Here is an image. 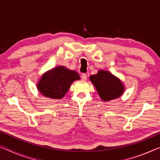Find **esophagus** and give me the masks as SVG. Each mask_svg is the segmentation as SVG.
<instances>
[{"label":"esophagus","instance_id":"esophagus-1","mask_svg":"<svg viewBox=\"0 0 160 160\" xmlns=\"http://www.w3.org/2000/svg\"><path fill=\"white\" fill-rule=\"evenodd\" d=\"M87 75L85 73H82L81 74V78H82V80H87Z\"/></svg>","mask_w":160,"mask_h":160}]
</instances>
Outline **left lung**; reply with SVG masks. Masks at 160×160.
Listing matches in <instances>:
<instances>
[{"instance_id": "left-lung-1", "label": "left lung", "mask_w": 160, "mask_h": 160, "mask_svg": "<svg viewBox=\"0 0 160 160\" xmlns=\"http://www.w3.org/2000/svg\"><path fill=\"white\" fill-rule=\"evenodd\" d=\"M99 97L104 101L118 98L123 92V85L117 78L106 70H101L96 75L90 77Z\"/></svg>"}]
</instances>
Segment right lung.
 <instances>
[{"mask_svg":"<svg viewBox=\"0 0 160 160\" xmlns=\"http://www.w3.org/2000/svg\"><path fill=\"white\" fill-rule=\"evenodd\" d=\"M80 78L79 74L75 70L58 66L42 75L38 89L43 95L48 98L61 99L69 90L72 82Z\"/></svg>","mask_w":160,"mask_h":160,"instance_id":"1","label":"right lung"}]
</instances>
